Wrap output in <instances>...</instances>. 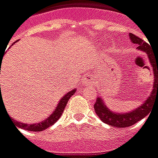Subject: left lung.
I'll return each mask as SVG.
<instances>
[{
    "mask_svg": "<svg viewBox=\"0 0 158 158\" xmlns=\"http://www.w3.org/2000/svg\"><path fill=\"white\" fill-rule=\"evenodd\" d=\"M130 39L132 43L139 45L138 49H140L148 54L154 73V86L150 95L146 100V102L141 106L135 109L134 110H131L129 113L112 112L108 109L107 106H105L101 97H98L96 99L94 110L98 117L101 118L102 122L116 128H127L137 123L150 113V110L154 102H158V56L153 54L150 51V46L147 42L141 40L140 38L130 33Z\"/></svg>",
    "mask_w": 158,
    "mask_h": 158,
    "instance_id": "8db88e82",
    "label": "left lung"
}]
</instances>
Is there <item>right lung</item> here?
Wrapping results in <instances>:
<instances>
[{"instance_id":"add662e5","label":"right lung","mask_w":158,"mask_h":158,"mask_svg":"<svg viewBox=\"0 0 158 158\" xmlns=\"http://www.w3.org/2000/svg\"><path fill=\"white\" fill-rule=\"evenodd\" d=\"M0 61H2V59L1 57ZM75 91H76V89H73L72 91L67 93L60 100V102H59L56 109L55 110V111L51 114L48 118H46L45 120L41 121L40 123H37V124H25V123H22V122H19L17 120H14L13 118H11V120L16 125V127L19 128V129H23V130H28V131H42V130H46V129H48L50 126H52L53 124H55L58 120V118L61 117V115H62L63 111H64V110L65 108V105H66L68 100L71 98V96L74 94Z\"/></svg>"}]
</instances>
